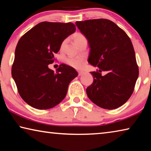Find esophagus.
<instances>
[{
  "mask_svg": "<svg viewBox=\"0 0 151 151\" xmlns=\"http://www.w3.org/2000/svg\"><path fill=\"white\" fill-rule=\"evenodd\" d=\"M78 76H81V75H83L84 72H83V71H78Z\"/></svg>",
  "mask_w": 151,
  "mask_h": 151,
  "instance_id": "obj_1",
  "label": "esophagus"
}]
</instances>
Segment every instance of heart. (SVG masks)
<instances>
[{
  "mask_svg": "<svg viewBox=\"0 0 151 151\" xmlns=\"http://www.w3.org/2000/svg\"><path fill=\"white\" fill-rule=\"evenodd\" d=\"M86 40V37L82 33H76V34L74 36V40L76 45H78L79 42H81L83 40ZM67 42V39H65L62 42L60 45V49L63 50L64 48L65 47V45ZM66 63L68 65H69L71 67L76 69H81L84 66V60L82 59L81 58L79 57H68L66 59Z\"/></svg>",
  "mask_w": 151,
  "mask_h": 151,
  "instance_id": "b5f03b06",
  "label": "heart"
}]
</instances>
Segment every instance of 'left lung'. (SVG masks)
<instances>
[{
  "label": "left lung",
  "instance_id": "obj_1",
  "mask_svg": "<svg viewBox=\"0 0 151 151\" xmlns=\"http://www.w3.org/2000/svg\"><path fill=\"white\" fill-rule=\"evenodd\" d=\"M76 25L88 40V62L99 70L91 72L94 81L86 88L89 99L104 109L124 104L133 93L139 76L134 50L123 30L104 19L76 21ZM104 71L105 76L101 73Z\"/></svg>",
  "mask_w": 151,
  "mask_h": 151
}]
</instances>
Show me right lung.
<instances>
[{
	"label": "right lung",
	"mask_w": 151,
	"mask_h": 151,
	"mask_svg": "<svg viewBox=\"0 0 151 151\" xmlns=\"http://www.w3.org/2000/svg\"><path fill=\"white\" fill-rule=\"evenodd\" d=\"M76 30L72 22H42L22 35L15 49L12 76L21 98L35 109L47 110L65 98L69 83L78 76L61 64L57 72L48 66L56 60L60 45Z\"/></svg>",
	"instance_id": "1"
}]
</instances>
